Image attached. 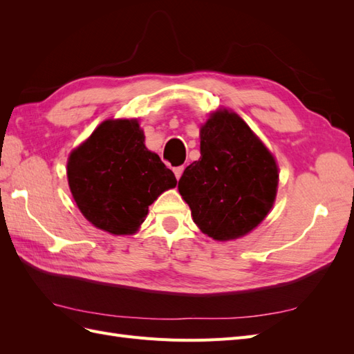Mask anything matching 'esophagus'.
Masks as SVG:
<instances>
[{"mask_svg":"<svg viewBox=\"0 0 354 354\" xmlns=\"http://www.w3.org/2000/svg\"><path fill=\"white\" fill-rule=\"evenodd\" d=\"M183 169H185V167H183V165H180V167H174V168H173L174 174H176V177H177V180L181 177V174H183Z\"/></svg>","mask_w":354,"mask_h":354,"instance_id":"obj_1","label":"esophagus"}]
</instances>
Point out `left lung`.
I'll list each match as a JSON object with an SVG mask.
<instances>
[{
	"instance_id": "8db88e82",
	"label": "left lung",
	"mask_w": 354,
	"mask_h": 354,
	"mask_svg": "<svg viewBox=\"0 0 354 354\" xmlns=\"http://www.w3.org/2000/svg\"><path fill=\"white\" fill-rule=\"evenodd\" d=\"M277 178L272 153L236 113L224 111L201 128V158L186 167L178 192L203 233L229 241L264 220Z\"/></svg>"
}]
</instances>
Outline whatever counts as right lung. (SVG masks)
Here are the masks:
<instances>
[{"label": "right lung", "instance_id": "1", "mask_svg": "<svg viewBox=\"0 0 354 354\" xmlns=\"http://www.w3.org/2000/svg\"><path fill=\"white\" fill-rule=\"evenodd\" d=\"M68 180L84 217L112 234L134 233L149 205L177 185L173 171L146 149L136 120L104 121L95 128L71 153Z\"/></svg>", "mask_w": 354, "mask_h": 354}]
</instances>
